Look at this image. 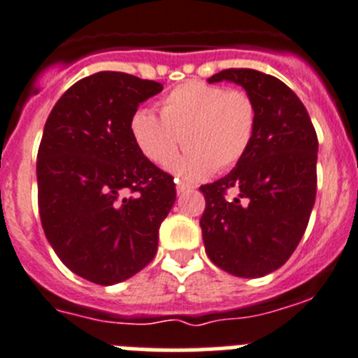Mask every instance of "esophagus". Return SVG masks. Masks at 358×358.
I'll use <instances>...</instances> for the list:
<instances>
[{
    "label": "esophagus",
    "mask_w": 358,
    "mask_h": 358,
    "mask_svg": "<svg viewBox=\"0 0 358 358\" xmlns=\"http://www.w3.org/2000/svg\"><path fill=\"white\" fill-rule=\"evenodd\" d=\"M176 182H178V180H176ZM193 185H189V184H185V182H178V184H176V193L178 194H184V193H189V191H193Z\"/></svg>",
    "instance_id": "1"
}]
</instances>
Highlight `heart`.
I'll return each instance as SVG.
<instances>
[{"mask_svg":"<svg viewBox=\"0 0 358 358\" xmlns=\"http://www.w3.org/2000/svg\"><path fill=\"white\" fill-rule=\"evenodd\" d=\"M160 118L140 109L131 116L129 131L145 160L164 167L178 152L182 140L187 149L173 164V173L198 180L215 171L235 167L257 133V103L242 89L191 80L171 89L158 101Z\"/></svg>","mask_w":358,"mask_h":358,"instance_id":"1","label":"heart"}]
</instances>
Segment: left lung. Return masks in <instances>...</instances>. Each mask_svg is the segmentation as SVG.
<instances>
[{"label": "left lung", "mask_w": 358, "mask_h": 358, "mask_svg": "<svg viewBox=\"0 0 358 358\" xmlns=\"http://www.w3.org/2000/svg\"><path fill=\"white\" fill-rule=\"evenodd\" d=\"M222 80L251 94L257 133L235 169L200 187L206 196L200 227L215 266L255 278L284 266L304 235L317 194L318 140L304 103L278 78L225 69L209 83Z\"/></svg>", "instance_id": "8db88e82"}]
</instances>
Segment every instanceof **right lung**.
Here are the masks:
<instances>
[{
  "mask_svg": "<svg viewBox=\"0 0 358 358\" xmlns=\"http://www.w3.org/2000/svg\"><path fill=\"white\" fill-rule=\"evenodd\" d=\"M164 85L125 72L87 76L56 101L38 149L45 236L72 273L100 286L151 262L176 200L169 173L145 160L129 122Z\"/></svg>",
  "mask_w": 358,
  "mask_h": 358,
  "instance_id": "obj_1",
  "label": "right lung"
}]
</instances>
